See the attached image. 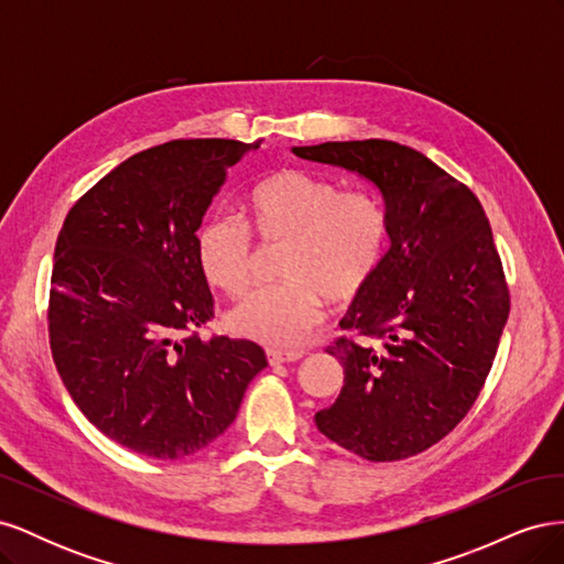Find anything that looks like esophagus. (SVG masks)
Segmentation results:
<instances>
[{"label":"esophagus","instance_id":"34e87169","mask_svg":"<svg viewBox=\"0 0 564 564\" xmlns=\"http://www.w3.org/2000/svg\"><path fill=\"white\" fill-rule=\"evenodd\" d=\"M268 362L275 367V365H284V362H296L303 357V350H275V348H268L265 350Z\"/></svg>","mask_w":564,"mask_h":564}]
</instances>
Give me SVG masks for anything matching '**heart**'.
<instances>
[{"mask_svg":"<svg viewBox=\"0 0 564 564\" xmlns=\"http://www.w3.org/2000/svg\"><path fill=\"white\" fill-rule=\"evenodd\" d=\"M245 218L212 214L195 235L202 275L220 292H247L253 275L252 228L263 242H286L282 284L261 286L235 303L228 327L272 348H292L311 334L324 299L348 303L377 275L388 249L383 204L362 191L305 169H282L256 183L242 204Z\"/></svg>","mask_w":564,"mask_h":564,"instance_id":"heart-1","label":"heart"}]
</instances>
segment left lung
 Returning <instances> with one entry per match:
<instances>
[{"label": "left lung", "mask_w": 564, "mask_h": 564, "mask_svg": "<svg viewBox=\"0 0 564 564\" xmlns=\"http://www.w3.org/2000/svg\"><path fill=\"white\" fill-rule=\"evenodd\" d=\"M379 187L390 249L327 348L344 365L336 402L315 425L367 460L421 454L468 414L506 327L510 296L480 199L419 150L395 141L292 148Z\"/></svg>", "instance_id": "left-lung-1"}]
</instances>
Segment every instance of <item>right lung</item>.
<instances>
[{"label": "right lung", "mask_w": 564, "mask_h": 564, "mask_svg": "<svg viewBox=\"0 0 564 564\" xmlns=\"http://www.w3.org/2000/svg\"><path fill=\"white\" fill-rule=\"evenodd\" d=\"M251 148L259 143L148 148L84 193L58 232L48 294L56 369L79 412L135 454L174 460L204 449L268 367L253 340L195 332L214 317L195 235Z\"/></svg>", "instance_id": "obj_1"}]
</instances>
